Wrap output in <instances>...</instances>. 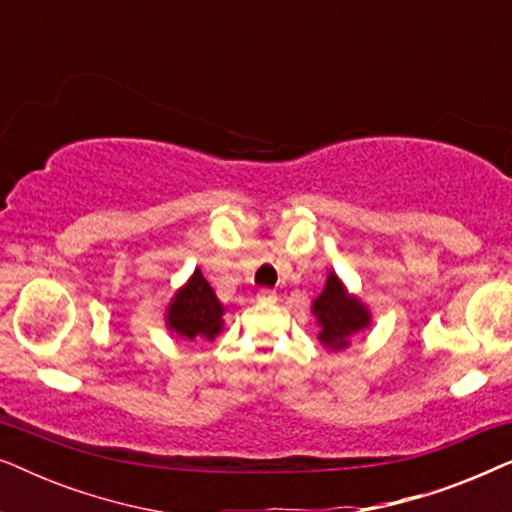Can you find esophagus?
Listing matches in <instances>:
<instances>
[{
    "label": "esophagus",
    "instance_id": "34e87169",
    "mask_svg": "<svg viewBox=\"0 0 512 512\" xmlns=\"http://www.w3.org/2000/svg\"><path fill=\"white\" fill-rule=\"evenodd\" d=\"M256 298L261 300V303H277V291L261 289V291H258V296H256Z\"/></svg>",
    "mask_w": 512,
    "mask_h": 512
}]
</instances>
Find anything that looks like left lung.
<instances>
[{
	"label": "left lung",
	"mask_w": 512,
	"mask_h": 512,
	"mask_svg": "<svg viewBox=\"0 0 512 512\" xmlns=\"http://www.w3.org/2000/svg\"><path fill=\"white\" fill-rule=\"evenodd\" d=\"M312 314L319 326L317 340L331 352L349 347L354 335L373 326L370 307L347 289L335 270H328L324 289L312 300Z\"/></svg>",
	"instance_id": "left-lung-1"
}]
</instances>
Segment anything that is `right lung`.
Instances as JSON below:
<instances>
[{
  "label": "right lung",
  "instance_id": "1",
  "mask_svg": "<svg viewBox=\"0 0 512 512\" xmlns=\"http://www.w3.org/2000/svg\"><path fill=\"white\" fill-rule=\"evenodd\" d=\"M223 314L226 305L216 298V293L202 275L200 268L174 291L165 307V326L179 340H207L212 342L223 333Z\"/></svg>",
  "mask_w": 512,
  "mask_h": 512
}]
</instances>
